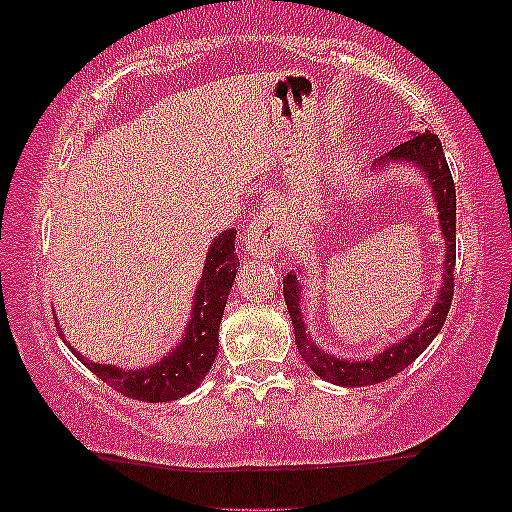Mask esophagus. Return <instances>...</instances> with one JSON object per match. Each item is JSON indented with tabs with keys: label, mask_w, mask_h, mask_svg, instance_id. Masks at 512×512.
I'll use <instances>...</instances> for the list:
<instances>
[{
	"label": "esophagus",
	"mask_w": 512,
	"mask_h": 512,
	"mask_svg": "<svg viewBox=\"0 0 512 512\" xmlns=\"http://www.w3.org/2000/svg\"><path fill=\"white\" fill-rule=\"evenodd\" d=\"M286 233L289 231H286L284 214L269 207L252 216L248 233H245V245H248L252 255L269 260V257L279 255L281 248L286 245Z\"/></svg>",
	"instance_id": "34e87169"
}]
</instances>
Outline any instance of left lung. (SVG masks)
<instances>
[{
    "mask_svg": "<svg viewBox=\"0 0 512 512\" xmlns=\"http://www.w3.org/2000/svg\"><path fill=\"white\" fill-rule=\"evenodd\" d=\"M385 163H414L419 168V173L426 175L428 185H431L433 199H436L438 209V221H440V233L445 238V262H443V286H440L436 305L428 313L424 325L416 327L414 332L407 337L399 339L397 344H390L385 351H380L373 358H337L330 351H322L313 339H310L308 330H305L303 313H301V284H298L296 274H286L284 279V301L289 308L291 322H293V334H296L298 354L308 368L315 375H320L322 380L342 387H368L378 385L383 380L392 378V375L402 373L404 368L411 366L421 354L426 351V346L436 339V334L443 327L445 317H448L450 303H452V291H455V182H452L448 161H445L443 146L440 139L433 132L419 134L414 132V137L407 139L404 144L395 146L392 151H387L383 158L375 161V168H385Z\"/></svg>",
    "mask_w": 512,
    "mask_h": 512,
    "instance_id": "obj_1",
    "label": "left lung"
}]
</instances>
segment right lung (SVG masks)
Returning a JSON list of instances; mask_svg holds the SVG:
<instances>
[{"mask_svg":"<svg viewBox=\"0 0 512 512\" xmlns=\"http://www.w3.org/2000/svg\"><path fill=\"white\" fill-rule=\"evenodd\" d=\"M238 267L236 228H228L219 238H214L207 252L195 303H192V320L187 322L180 344L154 366L122 370L110 363L88 361L76 349H72L74 356L103 383L139 402H173V399L190 395L202 383L219 354V325ZM57 330L64 339L60 322H57Z\"/></svg>","mask_w":512,"mask_h":512,"instance_id":"obj_1","label":"right lung"}]
</instances>
